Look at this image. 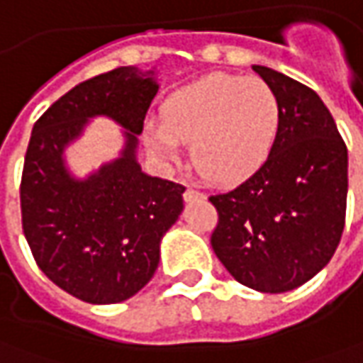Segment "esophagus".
Instances as JSON below:
<instances>
[{
    "label": "esophagus",
    "instance_id": "esophagus-1",
    "mask_svg": "<svg viewBox=\"0 0 363 363\" xmlns=\"http://www.w3.org/2000/svg\"><path fill=\"white\" fill-rule=\"evenodd\" d=\"M203 194L201 191H197V189H194V187H187L186 191H184V199L186 201H197V199H203Z\"/></svg>",
    "mask_w": 363,
    "mask_h": 363
}]
</instances>
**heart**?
Instances as JSON below:
<instances>
[{"instance_id":"b5f03b06","label":"heart","mask_w":363,"mask_h":363,"mask_svg":"<svg viewBox=\"0 0 363 363\" xmlns=\"http://www.w3.org/2000/svg\"><path fill=\"white\" fill-rule=\"evenodd\" d=\"M281 126L277 92L259 77L213 72L167 96L160 122L150 120L144 140L164 164L191 144V164L207 182L231 186L259 172Z\"/></svg>"}]
</instances>
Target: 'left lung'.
Segmentation results:
<instances>
[{
    "label": "left lung",
    "instance_id": "left-lung-1",
    "mask_svg": "<svg viewBox=\"0 0 363 363\" xmlns=\"http://www.w3.org/2000/svg\"><path fill=\"white\" fill-rule=\"evenodd\" d=\"M253 69L279 96L281 126L259 172L209 197L219 213L211 247L235 281L279 294L311 281L338 247L348 148L316 92L269 67Z\"/></svg>",
    "mask_w": 363,
    "mask_h": 363
}]
</instances>
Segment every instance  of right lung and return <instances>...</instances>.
Here are the masks:
<instances>
[{
  "instance_id": "obj_1",
  "label": "right lung",
  "mask_w": 363,
  "mask_h": 363,
  "mask_svg": "<svg viewBox=\"0 0 363 363\" xmlns=\"http://www.w3.org/2000/svg\"><path fill=\"white\" fill-rule=\"evenodd\" d=\"M157 89L154 71L118 67L62 94L31 132L19 189L25 239L47 279L91 304L126 301L148 284L160 241L184 209L186 187L144 174L136 162ZM94 116L119 122L125 150L77 180L62 152Z\"/></svg>"
}]
</instances>
